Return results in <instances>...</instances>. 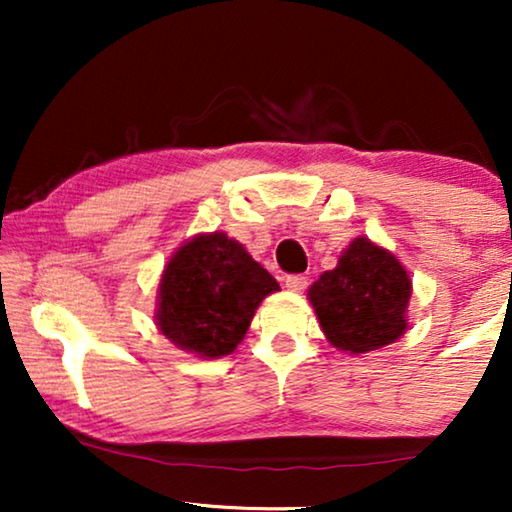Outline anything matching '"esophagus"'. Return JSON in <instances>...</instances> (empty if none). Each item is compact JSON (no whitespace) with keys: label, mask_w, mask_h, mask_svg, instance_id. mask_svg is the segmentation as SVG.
Masks as SVG:
<instances>
[{"label":"esophagus","mask_w":512,"mask_h":512,"mask_svg":"<svg viewBox=\"0 0 512 512\" xmlns=\"http://www.w3.org/2000/svg\"><path fill=\"white\" fill-rule=\"evenodd\" d=\"M305 286H307V277L305 275H289V277H286V289L303 291Z\"/></svg>","instance_id":"obj_1"}]
</instances>
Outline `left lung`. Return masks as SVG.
<instances>
[{
  "instance_id": "1",
  "label": "left lung",
  "mask_w": 512,
  "mask_h": 512,
  "mask_svg": "<svg viewBox=\"0 0 512 512\" xmlns=\"http://www.w3.org/2000/svg\"><path fill=\"white\" fill-rule=\"evenodd\" d=\"M307 296L328 342L342 352H373L391 345L408 328V272L366 237H356L338 265L310 286Z\"/></svg>"
}]
</instances>
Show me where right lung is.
Instances as JSON below:
<instances>
[{
	"instance_id": "add662e5",
	"label": "right lung",
	"mask_w": 512,
	"mask_h": 512,
	"mask_svg": "<svg viewBox=\"0 0 512 512\" xmlns=\"http://www.w3.org/2000/svg\"><path fill=\"white\" fill-rule=\"evenodd\" d=\"M279 284L240 242L223 233L179 247L160 279L158 328L200 356H226L240 345L256 307Z\"/></svg>"
}]
</instances>
